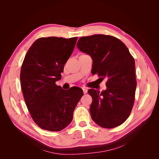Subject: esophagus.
Segmentation results:
<instances>
[{"label": "esophagus", "mask_w": 159, "mask_h": 159, "mask_svg": "<svg viewBox=\"0 0 159 159\" xmlns=\"http://www.w3.org/2000/svg\"><path fill=\"white\" fill-rule=\"evenodd\" d=\"M83 91H84V93H88V89H87V88H83Z\"/></svg>", "instance_id": "1"}]
</instances>
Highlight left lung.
Masks as SVG:
<instances>
[{
	"label": "left lung",
	"mask_w": 159,
	"mask_h": 159,
	"mask_svg": "<svg viewBox=\"0 0 159 159\" xmlns=\"http://www.w3.org/2000/svg\"><path fill=\"white\" fill-rule=\"evenodd\" d=\"M77 47L93 60L91 73L106 78L107 89H90V113L93 121L111 129L123 123L134 105L137 87L134 60L123 42L109 35L81 37Z\"/></svg>",
	"instance_id": "left-lung-1"
}]
</instances>
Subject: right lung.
Instances as JSON below:
<instances>
[{"label":"right lung","mask_w":159,"mask_h":159,"mask_svg":"<svg viewBox=\"0 0 159 159\" xmlns=\"http://www.w3.org/2000/svg\"><path fill=\"white\" fill-rule=\"evenodd\" d=\"M78 37L40 38L27 52L20 71V82L26 107L41 129L59 131L73 119L83 90L68 91L56 84L71 55Z\"/></svg>","instance_id":"obj_1"}]
</instances>
